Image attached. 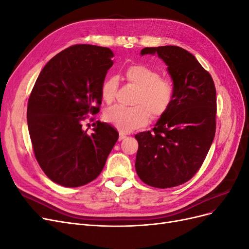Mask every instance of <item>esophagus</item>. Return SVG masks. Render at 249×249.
Here are the masks:
<instances>
[{
  "mask_svg": "<svg viewBox=\"0 0 249 249\" xmlns=\"http://www.w3.org/2000/svg\"><path fill=\"white\" fill-rule=\"evenodd\" d=\"M124 138H126V136H125V134L124 133V132H120L119 133V141H122V140H124Z\"/></svg>",
  "mask_w": 249,
  "mask_h": 249,
  "instance_id": "34e87169",
  "label": "esophagus"
}]
</instances>
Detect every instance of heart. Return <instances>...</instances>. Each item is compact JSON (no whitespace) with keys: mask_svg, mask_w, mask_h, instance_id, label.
<instances>
[{"mask_svg":"<svg viewBox=\"0 0 249 249\" xmlns=\"http://www.w3.org/2000/svg\"><path fill=\"white\" fill-rule=\"evenodd\" d=\"M126 79L139 88L135 97L134 107L114 105L104 113L107 123L119 131L129 133L147 124L150 113L154 118H160L166 113L175 97L171 83L162 79L157 71L144 65H132L126 70ZM118 90V78L115 76L105 80L102 85V97L105 102L114 101Z\"/></svg>","mask_w":249,"mask_h":249,"instance_id":"b5f03b06","label":"heart"}]
</instances>
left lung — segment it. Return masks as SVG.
Returning <instances> with one entry per match:
<instances>
[{"label":"left lung","mask_w":249,"mask_h":249,"mask_svg":"<svg viewBox=\"0 0 249 249\" xmlns=\"http://www.w3.org/2000/svg\"><path fill=\"white\" fill-rule=\"evenodd\" d=\"M167 65L175 97L153 131L135 135V168L152 187L171 188L189 180L200 168L216 131V89L211 74L191 53L176 47L144 48Z\"/></svg>","instance_id":"8db88e82"}]
</instances>
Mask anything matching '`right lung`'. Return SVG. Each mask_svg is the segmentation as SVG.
I'll return each mask as SVG.
<instances>
[{
    "mask_svg": "<svg viewBox=\"0 0 249 249\" xmlns=\"http://www.w3.org/2000/svg\"><path fill=\"white\" fill-rule=\"evenodd\" d=\"M109 48L76 44L60 52L43 67L28 102L27 119L37 162L64 187L86 185L100 176L118 139L107 123L82 129L88 113L102 104V85L113 65Z\"/></svg>",
    "mask_w": 249,
    "mask_h": 249,
    "instance_id": "obj_1",
    "label": "right lung"
}]
</instances>
